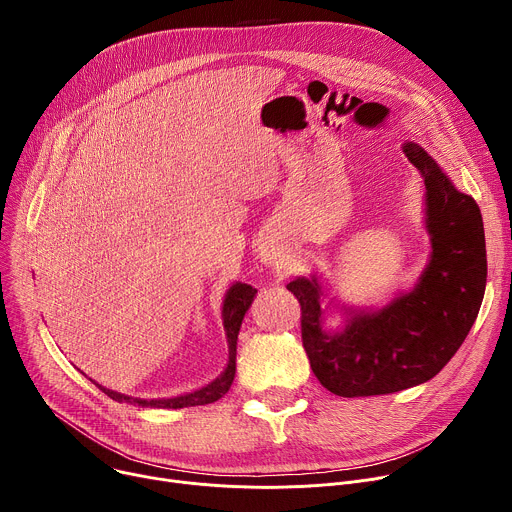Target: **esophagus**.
<instances>
[{"label": "esophagus", "instance_id": "1", "mask_svg": "<svg viewBox=\"0 0 512 512\" xmlns=\"http://www.w3.org/2000/svg\"><path fill=\"white\" fill-rule=\"evenodd\" d=\"M263 259H265V261H267V263H273V255H265V257H263Z\"/></svg>", "mask_w": 512, "mask_h": 512}]
</instances>
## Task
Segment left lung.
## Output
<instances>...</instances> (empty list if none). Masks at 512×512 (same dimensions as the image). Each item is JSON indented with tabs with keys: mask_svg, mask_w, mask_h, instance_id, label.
<instances>
[{
	"mask_svg": "<svg viewBox=\"0 0 512 512\" xmlns=\"http://www.w3.org/2000/svg\"><path fill=\"white\" fill-rule=\"evenodd\" d=\"M407 160L425 184L429 263L417 285L381 310H348L346 326L326 332L316 275L287 283L302 306V342L322 387L340 397L397 393L440 373L466 340L486 289V243L480 208L456 190L413 141Z\"/></svg>",
	"mask_w": 512,
	"mask_h": 512,
	"instance_id": "8db88e82",
	"label": "left lung"
}]
</instances>
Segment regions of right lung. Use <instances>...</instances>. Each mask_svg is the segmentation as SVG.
<instances>
[{
	"instance_id": "obj_1",
	"label": "right lung",
	"mask_w": 512,
	"mask_h": 512,
	"mask_svg": "<svg viewBox=\"0 0 512 512\" xmlns=\"http://www.w3.org/2000/svg\"><path fill=\"white\" fill-rule=\"evenodd\" d=\"M257 294V289L247 285V283H235L229 287L225 302H223V326H225V334H227V342H229V362L225 371L218 375L212 383L204 385L202 389H196L192 393L180 395V397H172V399H133L129 395L111 391L101 387L99 383H95L107 397H111L117 403H133V405H141V407H158V409H182V407H194V405H206V403H214L221 399L233 385L235 379V371H237V336L241 330V322L253 302Z\"/></svg>"
}]
</instances>
